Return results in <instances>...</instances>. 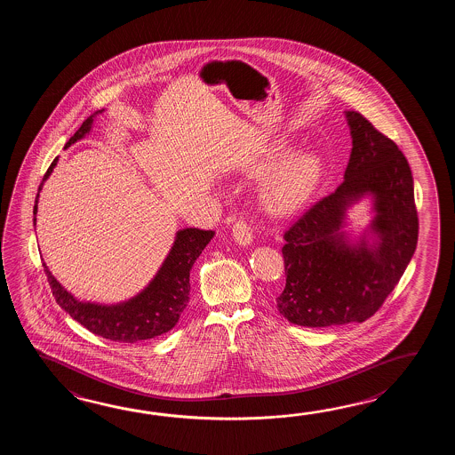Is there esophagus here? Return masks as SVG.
I'll return each instance as SVG.
<instances>
[{
	"mask_svg": "<svg viewBox=\"0 0 455 455\" xmlns=\"http://www.w3.org/2000/svg\"><path fill=\"white\" fill-rule=\"evenodd\" d=\"M232 239L239 245H251L253 241L251 226L242 220L235 221L232 226Z\"/></svg>",
	"mask_w": 455,
	"mask_h": 455,
	"instance_id": "1",
	"label": "esophagus"
}]
</instances>
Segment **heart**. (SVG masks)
Here are the masks:
<instances>
[{"mask_svg":"<svg viewBox=\"0 0 455 455\" xmlns=\"http://www.w3.org/2000/svg\"><path fill=\"white\" fill-rule=\"evenodd\" d=\"M286 155V146H276L270 155L251 165L255 174H263ZM322 163L312 153H298L284 159L263 179L260 187L261 206L271 216L296 213L307 204L319 184Z\"/></svg>","mask_w":455,"mask_h":455,"instance_id":"obj_1","label":"heart"}]
</instances>
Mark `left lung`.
Masks as SVG:
<instances>
[{"mask_svg":"<svg viewBox=\"0 0 455 455\" xmlns=\"http://www.w3.org/2000/svg\"><path fill=\"white\" fill-rule=\"evenodd\" d=\"M353 148L345 180L284 232L286 286L276 298L300 327L364 322L394 291L418 242L413 175L398 146L358 112L347 110ZM375 218L358 242L342 231L346 212L363 197Z\"/></svg>","mask_w":455,"mask_h":455,"instance_id":"8db88e82","label":"left lung"}]
</instances>
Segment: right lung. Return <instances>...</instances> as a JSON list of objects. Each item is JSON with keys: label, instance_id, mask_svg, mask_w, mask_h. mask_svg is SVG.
Returning <instances> with one entry per match:
<instances>
[{"label": "right lung", "instance_id": "right-lung-1", "mask_svg": "<svg viewBox=\"0 0 455 455\" xmlns=\"http://www.w3.org/2000/svg\"><path fill=\"white\" fill-rule=\"evenodd\" d=\"M102 114L99 110L96 114L87 116L79 126L75 135L69 138L65 148L83 140L91 132L94 116ZM59 157L53 159L47 174L39 187L49 179L53 172ZM39 194L36 198L34 214H37V202ZM36 224V218H34ZM214 231H202L196 228L180 229L175 234V241L163 261L161 268L157 270L155 278L149 281L145 290L138 292L133 298L116 304H97L77 300L71 292L60 284L57 278L50 273L49 267L44 263V271L47 275L52 292L60 304V307L67 310L73 319L86 327L94 335L112 341L122 343H135L140 339H155L165 331L174 329L175 323L180 319L190 294V270L195 260L200 257L208 242L213 239Z\"/></svg>", "mask_w": 455, "mask_h": 455}]
</instances>
